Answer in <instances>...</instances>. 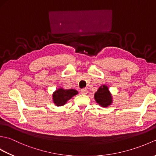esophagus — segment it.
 <instances>
[{"label":"esophagus","instance_id":"obj_1","mask_svg":"<svg viewBox=\"0 0 156 156\" xmlns=\"http://www.w3.org/2000/svg\"><path fill=\"white\" fill-rule=\"evenodd\" d=\"M80 91H81V94H87L88 93V90L86 88L82 89Z\"/></svg>","mask_w":156,"mask_h":156}]
</instances>
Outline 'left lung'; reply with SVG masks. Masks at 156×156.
I'll list each match as a JSON object with an SVG mask.
<instances>
[{
    "label": "left lung",
    "mask_w": 156,
    "mask_h": 156,
    "mask_svg": "<svg viewBox=\"0 0 156 156\" xmlns=\"http://www.w3.org/2000/svg\"><path fill=\"white\" fill-rule=\"evenodd\" d=\"M94 100L102 107H108L112 103V96L107 85L103 84L98 88L94 96Z\"/></svg>",
    "instance_id": "1"
}]
</instances>
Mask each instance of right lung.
<instances>
[{
    "label": "right lung",
    "mask_w": 156,
    "mask_h": 156,
    "mask_svg": "<svg viewBox=\"0 0 156 156\" xmlns=\"http://www.w3.org/2000/svg\"><path fill=\"white\" fill-rule=\"evenodd\" d=\"M78 94V92L75 89H64L58 88L52 94V101L54 105L58 107H62L67 103V102L73 97Z\"/></svg>",
    "instance_id": "1"
}]
</instances>
